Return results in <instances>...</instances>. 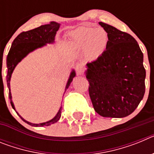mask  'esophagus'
<instances>
[{"label":"esophagus","mask_w":154,"mask_h":154,"mask_svg":"<svg viewBox=\"0 0 154 154\" xmlns=\"http://www.w3.org/2000/svg\"><path fill=\"white\" fill-rule=\"evenodd\" d=\"M75 71L78 75H82L85 71V65L82 62H78L75 65Z\"/></svg>","instance_id":"34e87169"}]
</instances>
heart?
<instances>
[{
  "label": "heart",
  "instance_id": "1",
  "mask_svg": "<svg viewBox=\"0 0 154 154\" xmlns=\"http://www.w3.org/2000/svg\"><path fill=\"white\" fill-rule=\"evenodd\" d=\"M72 40L80 46H85L88 52L97 55L103 51L108 42L107 32L103 28L79 27L71 33Z\"/></svg>",
  "mask_w": 154,
  "mask_h": 154
}]
</instances>
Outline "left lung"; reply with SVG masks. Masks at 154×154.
<instances>
[{
  "instance_id": "obj_1",
  "label": "left lung",
  "mask_w": 154,
  "mask_h": 154,
  "mask_svg": "<svg viewBox=\"0 0 154 154\" xmlns=\"http://www.w3.org/2000/svg\"><path fill=\"white\" fill-rule=\"evenodd\" d=\"M99 24L109 41L103 54L87 63L89 96L95 111L103 117H125L137 109L145 93L143 55L130 34Z\"/></svg>"
}]
</instances>
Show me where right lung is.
Segmentation results:
<instances>
[{
    "instance_id": "add662e5",
    "label": "right lung",
    "mask_w": 154,
    "mask_h": 154,
    "mask_svg": "<svg viewBox=\"0 0 154 154\" xmlns=\"http://www.w3.org/2000/svg\"><path fill=\"white\" fill-rule=\"evenodd\" d=\"M60 24L55 22H50L49 24L41 25L40 27L34 28L32 30L27 31H23L19 34L15 39L13 41L11 47V49L8 52L7 56V67H8V72H7V85L9 88V99H11V104L13 109H14V106L11 100V94L10 92V80L11 76L14 69L19 62H21L24 57L26 56L28 53L34 51L35 49L44 46L46 43H51L54 42L55 36L56 35L57 31L59 28ZM75 75L74 71L71 73L68 83L66 85V89H68L70 83L72 81L73 78ZM62 114V106L58 110V113L51 120L48 121L46 123H39V124H33L28 121L24 120L21 116L20 117L23 121L29 125H32L34 126H46L55 123L60 119Z\"/></svg>"
}]
</instances>
